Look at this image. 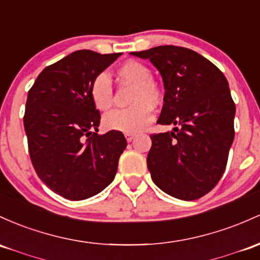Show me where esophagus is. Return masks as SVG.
Returning a JSON list of instances; mask_svg holds the SVG:
<instances>
[{
	"mask_svg": "<svg viewBox=\"0 0 260 260\" xmlns=\"http://www.w3.org/2000/svg\"><path fill=\"white\" fill-rule=\"evenodd\" d=\"M136 133H124V137L125 139H127V142H132L133 139L136 138Z\"/></svg>",
	"mask_w": 260,
	"mask_h": 260,
	"instance_id": "1",
	"label": "esophagus"
}]
</instances>
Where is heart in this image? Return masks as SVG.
Instances as JSON below:
<instances>
[{"label": "heart", "instance_id": "1", "mask_svg": "<svg viewBox=\"0 0 260 260\" xmlns=\"http://www.w3.org/2000/svg\"><path fill=\"white\" fill-rule=\"evenodd\" d=\"M116 74L122 82L135 86L129 100L132 106L108 113L104 117V125L117 132H139L153 121V106H160L164 93L158 82L152 79L150 68L144 62L127 60L117 68ZM90 98L99 111L106 112L112 107L113 87L106 74H100L92 80Z\"/></svg>", "mask_w": 260, "mask_h": 260}]
</instances>
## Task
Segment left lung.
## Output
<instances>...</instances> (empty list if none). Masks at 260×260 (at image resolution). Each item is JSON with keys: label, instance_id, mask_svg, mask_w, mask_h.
Listing matches in <instances>:
<instances>
[{"label": "left lung", "instance_id": "8db88e82", "mask_svg": "<svg viewBox=\"0 0 260 260\" xmlns=\"http://www.w3.org/2000/svg\"><path fill=\"white\" fill-rule=\"evenodd\" d=\"M132 55L149 59L164 81L159 124L147 165L154 184L173 198L191 201L210 192L226 169L235 138L236 105L222 71L196 51L160 45Z\"/></svg>", "mask_w": 260, "mask_h": 260}]
</instances>
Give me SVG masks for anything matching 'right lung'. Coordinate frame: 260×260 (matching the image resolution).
<instances>
[{"label": "right lung", "instance_id": "obj_1", "mask_svg": "<svg viewBox=\"0 0 260 260\" xmlns=\"http://www.w3.org/2000/svg\"><path fill=\"white\" fill-rule=\"evenodd\" d=\"M119 55L76 50L45 68L28 91L23 123L34 170L71 201L108 186L127 145L122 132L96 133L101 115L90 98L92 80Z\"/></svg>", "mask_w": 260, "mask_h": 260}]
</instances>
